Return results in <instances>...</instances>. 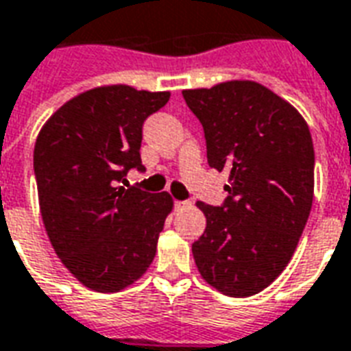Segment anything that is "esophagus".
Returning <instances> with one entry per match:
<instances>
[{
	"label": "esophagus",
	"instance_id": "obj_1",
	"mask_svg": "<svg viewBox=\"0 0 351 351\" xmlns=\"http://www.w3.org/2000/svg\"><path fill=\"white\" fill-rule=\"evenodd\" d=\"M176 208H186V206H190V201H175Z\"/></svg>",
	"mask_w": 351,
	"mask_h": 351
}]
</instances>
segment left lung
<instances>
[{
	"label": "left lung",
	"instance_id": "left-lung-1",
	"mask_svg": "<svg viewBox=\"0 0 351 351\" xmlns=\"http://www.w3.org/2000/svg\"><path fill=\"white\" fill-rule=\"evenodd\" d=\"M182 95L205 130L208 165L229 173L223 205L197 203L206 228L191 244L193 259L220 293L250 297L282 274L308 220L314 199L308 123L254 80Z\"/></svg>",
	"mask_w": 351,
	"mask_h": 351
}]
</instances>
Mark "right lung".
<instances>
[{
  "label": "right lung",
  "instance_id": "obj_1",
  "mask_svg": "<svg viewBox=\"0 0 351 351\" xmlns=\"http://www.w3.org/2000/svg\"><path fill=\"white\" fill-rule=\"evenodd\" d=\"M169 97L125 84L92 88L64 103L37 135L34 169L47 235L67 271L93 291L116 293L154 261L173 197L125 188V175L145 169L143 122Z\"/></svg>",
  "mask_w": 351,
  "mask_h": 351
}]
</instances>
